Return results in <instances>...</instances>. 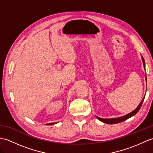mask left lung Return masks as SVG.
<instances>
[{"instance_id":"left-lung-1","label":"left lung","mask_w":153,"mask_h":153,"mask_svg":"<svg viewBox=\"0 0 153 153\" xmlns=\"http://www.w3.org/2000/svg\"><path fill=\"white\" fill-rule=\"evenodd\" d=\"M142 60H143L144 68L145 70V60H144L143 57H142ZM146 80H147V77H146ZM144 98H145V97L143 98V100H142V101L141 102V103L139 104V105L137 106V108L136 109L134 110V111H132L131 113H128V114L126 115L125 116L120 117H119V118H113V119H102V118H100V117H97L99 120H100V121L104 123H106V124H110V125H112V124H117V123H121L123 121H125V120H126V119L130 118V117H132L134 115H136V113L138 112V111H139V110L141 108V107L142 104H143V102L144 100Z\"/></svg>"}]
</instances>
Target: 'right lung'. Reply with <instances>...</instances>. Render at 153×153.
<instances>
[{"label":"right lung","mask_w":153,"mask_h":153,"mask_svg":"<svg viewBox=\"0 0 153 153\" xmlns=\"http://www.w3.org/2000/svg\"><path fill=\"white\" fill-rule=\"evenodd\" d=\"M55 123H49V124H47V125H54V124H55Z\"/></svg>","instance_id":"1"}]
</instances>
